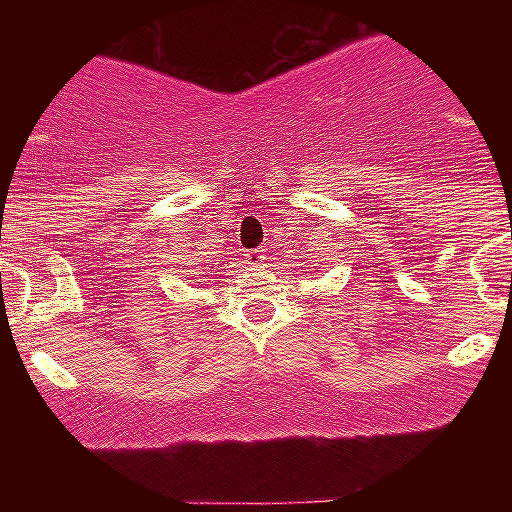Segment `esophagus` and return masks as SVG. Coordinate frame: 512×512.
I'll use <instances>...</instances> for the list:
<instances>
[{
	"label": "esophagus",
	"instance_id": "esophagus-1",
	"mask_svg": "<svg viewBox=\"0 0 512 512\" xmlns=\"http://www.w3.org/2000/svg\"><path fill=\"white\" fill-rule=\"evenodd\" d=\"M246 259H248V264L251 266H261L266 261V253H259V251H248L246 253Z\"/></svg>",
	"mask_w": 512,
	"mask_h": 512
}]
</instances>
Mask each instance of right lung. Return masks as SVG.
<instances>
[{"instance_id": "1", "label": "right lung", "mask_w": 512, "mask_h": 512, "mask_svg": "<svg viewBox=\"0 0 512 512\" xmlns=\"http://www.w3.org/2000/svg\"><path fill=\"white\" fill-rule=\"evenodd\" d=\"M197 277H200V274H197Z\"/></svg>"}]
</instances>
